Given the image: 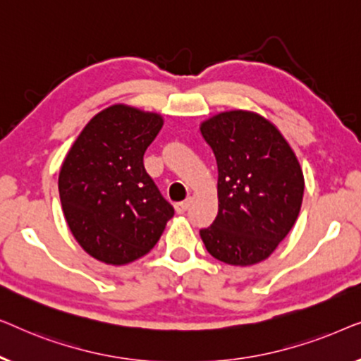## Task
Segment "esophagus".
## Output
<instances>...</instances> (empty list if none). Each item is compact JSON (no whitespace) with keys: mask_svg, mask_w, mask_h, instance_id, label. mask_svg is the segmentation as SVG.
I'll list each match as a JSON object with an SVG mask.
<instances>
[{"mask_svg":"<svg viewBox=\"0 0 361 361\" xmlns=\"http://www.w3.org/2000/svg\"><path fill=\"white\" fill-rule=\"evenodd\" d=\"M189 205H190V199L177 202V204H176V212H177V214H184V212L189 209Z\"/></svg>","mask_w":361,"mask_h":361,"instance_id":"1","label":"esophagus"}]
</instances>
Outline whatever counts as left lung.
Returning a JSON list of instances; mask_svg holds the SVG:
<instances>
[{
    "label": "left lung",
    "mask_w": 361,
    "mask_h": 361,
    "mask_svg": "<svg viewBox=\"0 0 361 361\" xmlns=\"http://www.w3.org/2000/svg\"><path fill=\"white\" fill-rule=\"evenodd\" d=\"M219 167V214L200 230L209 253L233 266L268 258L298 220L304 176L288 141L263 116L220 113L200 126Z\"/></svg>",
    "instance_id": "obj_1"
}]
</instances>
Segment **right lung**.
<instances>
[{"label": "right lung", "instance_id": "obj_1", "mask_svg": "<svg viewBox=\"0 0 361 361\" xmlns=\"http://www.w3.org/2000/svg\"><path fill=\"white\" fill-rule=\"evenodd\" d=\"M161 128L156 113L110 106L92 118L63 161L59 194L68 228L103 263L145 256L174 215L142 162Z\"/></svg>", "mask_w": 361, "mask_h": 361}]
</instances>
